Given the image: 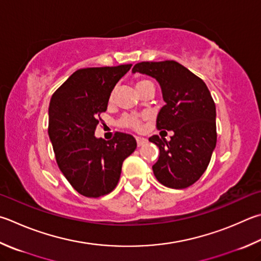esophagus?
Masks as SVG:
<instances>
[{"mask_svg": "<svg viewBox=\"0 0 261 261\" xmlns=\"http://www.w3.org/2000/svg\"><path fill=\"white\" fill-rule=\"evenodd\" d=\"M136 140H137V145H138V147L147 144V139L141 138V137H136Z\"/></svg>", "mask_w": 261, "mask_h": 261, "instance_id": "obj_1", "label": "esophagus"}]
</instances>
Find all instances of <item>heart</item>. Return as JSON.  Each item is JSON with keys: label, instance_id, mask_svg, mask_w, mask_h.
Wrapping results in <instances>:
<instances>
[{"label": "heart", "instance_id": "heart-1", "mask_svg": "<svg viewBox=\"0 0 261 261\" xmlns=\"http://www.w3.org/2000/svg\"><path fill=\"white\" fill-rule=\"evenodd\" d=\"M149 84H153V82L149 81V80H139V81L137 82V84H136V88L139 89L141 87H145V85H149ZM112 98H113V94H112L111 99ZM121 124L123 126L130 127V129L139 130L140 127H141V121L139 120V118L134 117V116H125V117H123L122 120H121Z\"/></svg>", "mask_w": 261, "mask_h": 261}]
</instances>
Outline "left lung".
Returning a JSON list of instances; mask_svg holds the SVG:
<instances>
[{
    "label": "left lung",
    "instance_id": "1",
    "mask_svg": "<svg viewBox=\"0 0 261 261\" xmlns=\"http://www.w3.org/2000/svg\"><path fill=\"white\" fill-rule=\"evenodd\" d=\"M132 73L146 74L159 82L165 105L161 108L156 125L172 131L170 141L151 136L150 143L160 149L153 165L156 179L164 186L189 187L210 163L216 148V105L206 84L177 61H143Z\"/></svg>",
    "mask_w": 261,
    "mask_h": 261
}]
</instances>
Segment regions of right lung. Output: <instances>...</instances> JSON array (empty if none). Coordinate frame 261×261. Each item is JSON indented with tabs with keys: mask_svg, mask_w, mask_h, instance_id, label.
Returning a JSON list of instances; mask_svg holds the SVG:
<instances>
[{
	"mask_svg": "<svg viewBox=\"0 0 261 261\" xmlns=\"http://www.w3.org/2000/svg\"><path fill=\"white\" fill-rule=\"evenodd\" d=\"M131 66L79 69L50 100L48 134L57 164L83 196L111 193L120 179L123 161L137 148L131 135L116 132L110 141L94 136L113 89Z\"/></svg>",
	"mask_w": 261,
	"mask_h": 261,
	"instance_id": "1",
	"label": "right lung"
}]
</instances>
